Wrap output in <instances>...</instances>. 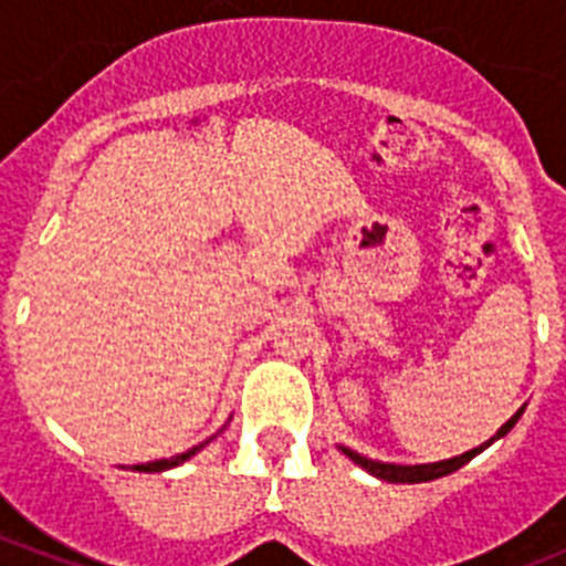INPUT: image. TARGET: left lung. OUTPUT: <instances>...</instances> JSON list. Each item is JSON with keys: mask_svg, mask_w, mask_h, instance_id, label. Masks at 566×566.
Wrapping results in <instances>:
<instances>
[{"mask_svg": "<svg viewBox=\"0 0 566 566\" xmlns=\"http://www.w3.org/2000/svg\"><path fill=\"white\" fill-rule=\"evenodd\" d=\"M522 411H524V408H518V411L513 413V417H510L507 422L502 424V428H499V433L493 439L504 437V433H507L510 428L516 424V419L522 417ZM493 439H490V442H484V444H479V448H473V451L462 453V457L444 459V462H433V464H385V462H374V459H365V457H359V453H354L352 448H343V453L348 459H352V462H357L359 468H365V470H368V473H374V476H377V479H385V482L417 484V482H431V479L448 476V473L459 470V468H462V464H468L470 459L476 457V453H482L484 448H488V444H493Z\"/></svg>", "mask_w": 566, "mask_h": 566, "instance_id": "left-lung-1", "label": "left lung"}]
</instances>
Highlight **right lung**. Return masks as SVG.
<instances>
[{
	"label": "right lung",
	"mask_w": 566,
	"mask_h": 566,
	"mask_svg": "<svg viewBox=\"0 0 566 566\" xmlns=\"http://www.w3.org/2000/svg\"><path fill=\"white\" fill-rule=\"evenodd\" d=\"M201 448L203 444H198V448H192V451L178 453V457H172V459H155V462H147V464H135L133 470H142V473H161V470H169V468H175V464L187 462V459L195 457V453L201 451Z\"/></svg>",
	"instance_id": "right-lung-1"
}]
</instances>
